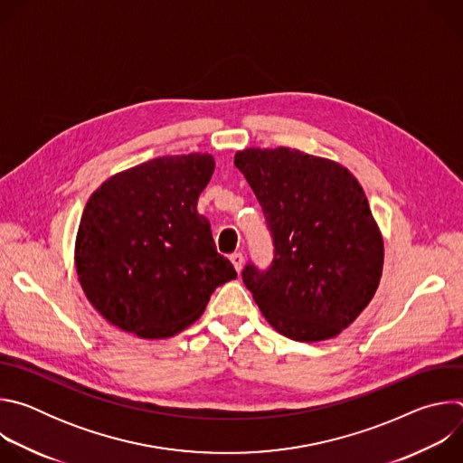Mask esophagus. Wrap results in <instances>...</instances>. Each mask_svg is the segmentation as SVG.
<instances>
[{"instance_id": "1", "label": "esophagus", "mask_w": 463, "mask_h": 463, "mask_svg": "<svg viewBox=\"0 0 463 463\" xmlns=\"http://www.w3.org/2000/svg\"><path fill=\"white\" fill-rule=\"evenodd\" d=\"M231 261H232V266H234V269H236L238 273L243 269V254H241V252L231 254Z\"/></svg>"}]
</instances>
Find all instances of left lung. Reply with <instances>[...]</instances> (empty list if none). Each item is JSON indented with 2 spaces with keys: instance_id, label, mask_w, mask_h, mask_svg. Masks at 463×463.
I'll list each match as a JSON object with an SVG mask.
<instances>
[{
  "instance_id": "1",
  "label": "left lung",
  "mask_w": 463,
  "mask_h": 463,
  "mask_svg": "<svg viewBox=\"0 0 463 463\" xmlns=\"http://www.w3.org/2000/svg\"><path fill=\"white\" fill-rule=\"evenodd\" d=\"M234 165L275 241L269 271L247 266L241 275L261 315L298 343L337 337L383 275V234L363 186L337 161L297 148H245Z\"/></svg>"
}]
</instances>
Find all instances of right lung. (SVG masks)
I'll use <instances>...</instances> for the list:
<instances>
[{
	"label": "right lung",
	"mask_w": 463,
	"mask_h": 463,
	"mask_svg": "<svg viewBox=\"0 0 463 463\" xmlns=\"http://www.w3.org/2000/svg\"><path fill=\"white\" fill-rule=\"evenodd\" d=\"M214 166L211 154L156 157L113 174L88 200L75 240L79 284L122 332L172 337L236 279L197 213Z\"/></svg>",
	"instance_id": "right-lung-1"
}]
</instances>
